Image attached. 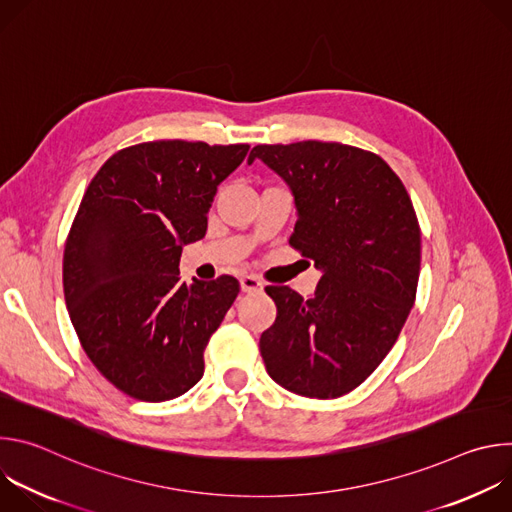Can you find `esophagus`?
Instances as JSON below:
<instances>
[{"label": "esophagus", "instance_id": "1", "mask_svg": "<svg viewBox=\"0 0 512 512\" xmlns=\"http://www.w3.org/2000/svg\"><path fill=\"white\" fill-rule=\"evenodd\" d=\"M241 289L245 291V294H255V291L263 289V283L255 275H245V277H241Z\"/></svg>", "mask_w": 512, "mask_h": 512}]
</instances>
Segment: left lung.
I'll return each instance as SVG.
<instances>
[{
	"label": "left lung",
	"mask_w": 512,
	"mask_h": 512,
	"mask_svg": "<svg viewBox=\"0 0 512 512\" xmlns=\"http://www.w3.org/2000/svg\"><path fill=\"white\" fill-rule=\"evenodd\" d=\"M294 194L289 245L322 271L312 298L269 285L277 318L261 334L269 377L302 397L356 389L389 354L413 308L421 233L399 176L377 154L336 141L255 145Z\"/></svg>",
	"instance_id": "8db88e82"
}]
</instances>
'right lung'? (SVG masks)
Here are the masks:
<instances>
[{
  "mask_svg": "<svg viewBox=\"0 0 512 512\" xmlns=\"http://www.w3.org/2000/svg\"><path fill=\"white\" fill-rule=\"evenodd\" d=\"M247 152V143H137L101 166L81 200L62 261L68 316L99 373L133 399L180 397L204 375V348L239 281L186 285L178 265Z\"/></svg>",
  "mask_w": 512,
  "mask_h": 512,
  "instance_id": "1",
  "label": "right lung"
}]
</instances>
